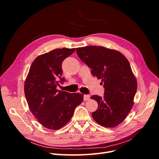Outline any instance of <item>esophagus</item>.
<instances>
[{"instance_id": "obj_1", "label": "esophagus", "mask_w": 159, "mask_h": 159, "mask_svg": "<svg viewBox=\"0 0 159 159\" xmlns=\"http://www.w3.org/2000/svg\"><path fill=\"white\" fill-rule=\"evenodd\" d=\"M89 98H90V95H84V101H88Z\"/></svg>"}]
</instances>
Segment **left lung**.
I'll return each instance as SVG.
<instances>
[{"instance_id": "obj_1", "label": "left lung", "mask_w": 159, "mask_h": 159, "mask_svg": "<svg viewBox=\"0 0 159 159\" xmlns=\"http://www.w3.org/2000/svg\"><path fill=\"white\" fill-rule=\"evenodd\" d=\"M76 52L105 89L104 96L91 97L98 103L93 119L104 127H116L131 110L137 89L129 61L120 52L102 46L78 48Z\"/></svg>"}]
</instances>
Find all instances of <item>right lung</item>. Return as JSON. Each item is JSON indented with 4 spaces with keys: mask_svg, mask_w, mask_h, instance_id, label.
I'll return each instance as SVG.
<instances>
[{
    "mask_svg": "<svg viewBox=\"0 0 159 159\" xmlns=\"http://www.w3.org/2000/svg\"><path fill=\"white\" fill-rule=\"evenodd\" d=\"M75 48L55 49L38 56L32 62L24 82V94L30 111L48 129L62 128L71 119L84 95L57 89L62 78V63Z\"/></svg>",
    "mask_w": 159,
    "mask_h": 159,
    "instance_id": "obj_1",
    "label": "right lung"
}]
</instances>
